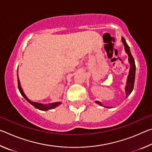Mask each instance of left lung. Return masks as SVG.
I'll list each match as a JSON object with an SVG mask.
<instances>
[{"label":"left lung","instance_id":"left-lung-1","mask_svg":"<svg viewBox=\"0 0 152 152\" xmlns=\"http://www.w3.org/2000/svg\"><path fill=\"white\" fill-rule=\"evenodd\" d=\"M122 39V42L123 44L124 45L125 48V51L127 54L128 55V61L129 63L130 64V68H129V74L127 76V82H126V85L125 86V94H126V99H127V96L129 95L133 91V87H134V82H135V60L133 59V56L132 55V53H131L129 45H127V42H126L125 39H124V37H121ZM96 104L101 105V106L107 107V108H110L106 106H104L101 102L95 101Z\"/></svg>","mask_w":152,"mask_h":152}]
</instances>
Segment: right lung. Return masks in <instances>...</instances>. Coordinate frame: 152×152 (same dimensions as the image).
Segmentation results:
<instances>
[{
    "label": "right lung",
    "instance_id": "obj_1",
    "mask_svg": "<svg viewBox=\"0 0 152 152\" xmlns=\"http://www.w3.org/2000/svg\"><path fill=\"white\" fill-rule=\"evenodd\" d=\"M17 81H18V88H19V91L20 92V93L21 94L22 96H23L31 104L33 105V106L35 107L36 109L41 110H44V111H45V110L54 109V108L57 107L59 106V105L61 104V102H52V103L42 104V103H39V102H37L31 101L30 99H28L27 96H26V94L24 93L23 91V88H21V86H20V81L19 79V76H18V70H17Z\"/></svg>",
    "mask_w": 152,
    "mask_h": 152
}]
</instances>
